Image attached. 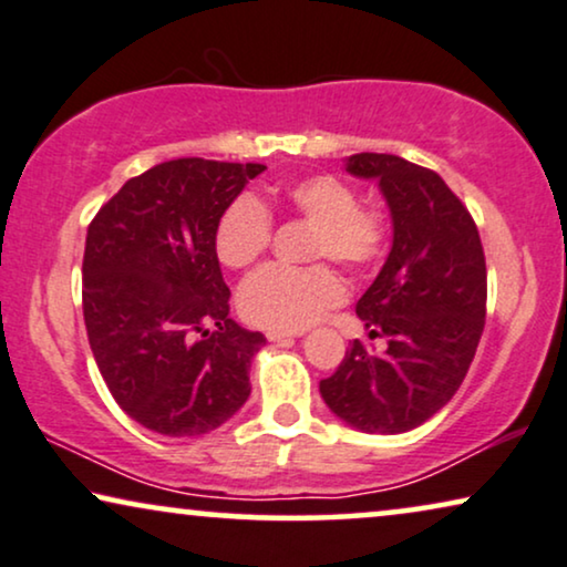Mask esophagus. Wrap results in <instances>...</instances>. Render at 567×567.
I'll return each instance as SVG.
<instances>
[{
	"label": "esophagus",
	"mask_w": 567,
	"mask_h": 567,
	"mask_svg": "<svg viewBox=\"0 0 567 567\" xmlns=\"http://www.w3.org/2000/svg\"><path fill=\"white\" fill-rule=\"evenodd\" d=\"M300 331H282V329H269L267 331V339L269 342H290V339H296Z\"/></svg>",
	"instance_id": "34e87169"
}]
</instances>
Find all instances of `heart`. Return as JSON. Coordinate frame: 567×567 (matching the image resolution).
<instances>
[{"mask_svg": "<svg viewBox=\"0 0 567 567\" xmlns=\"http://www.w3.org/2000/svg\"><path fill=\"white\" fill-rule=\"evenodd\" d=\"M292 215L311 223L308 259H329L350 271H368L383 259L391 223L383 209L360 205L347 181L313 173L282 188ZM271 244V215L254 194H238L215 225V254L228 269H248ZM344 300V282L329 264L267 267L240 290V313L264 329L298 331L311 327Z\"/></svg>", "mask_w": 567, "mask_h": 567, "instance_id": "heart-1", "label": "heart"}]
</instances>
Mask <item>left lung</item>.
Returning a JSON list of instances; mask_svg holds the SVG:
<instances>
[{
  "label": "left lung",
  "instance_id": "obj_1",
  "mask_svg": "<svg viewBox=\"0 0 567 567\" xmlns=\"http://www.w3.org/2000/svg\"><path fill=\"white\" fill-rule=\"evenodd\" d=\"M347 171L379 181L394 220V246L358 300L373 352L352 339L323 402L362 433H406L446 406L477 352L487 313V267L464 202L435 171L399 155L360 153Z\"/></svg>",
  "mask_w": 567,
  "mask_h": 567
}]
</instances>
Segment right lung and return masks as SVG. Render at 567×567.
<instances>
[{"label": "right lung", "instance_id": "1", "mask_svg": "<svg viewBox=\"0 0 567 567\" xmlns=\"http://www.w3.org/2000/svg\"><path fill=\"white\" fill-rule=\"evenodd\" d=\"M261 163L178 157L126 181L87 225L82 316L116 404L147 430L205 435L251 394L261 331L230 319L215 254L223 209Z\"/></svg>", "mask_w": 567, "mask_h": 567}]
</instances>
